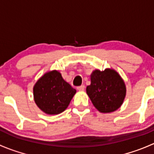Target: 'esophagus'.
<instances>
[{
    "label": "esophagus",
    "instance_id": "1",
    "mask_svg": "<svg viewBox=\"0 0 154 154\" xmlns=\"http://www.w3.org/2000/svg\"><path fill=\"white\" fill-rule=\"evenodd\" d=\"M77 89H78L79 91H84L85 86H84V85H82V86H78V87H77Z\"/></svg>",
    "mask_w": 154,
    "mask_h": 154
}]
</instances>
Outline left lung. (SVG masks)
I'll use <instances>...</instances> for the list:
<instances>
[{"label":"left lung","mask_w":154,"mask_h":154,"mask_svg":"<svg viewBox=\"0 0 154 154\" xmlns=\"http://www.w3.org/2000/svg\"><path fill=\"white\" fill-rule=\"evenodd\" d=\"M86 93L100 112H111L122 106L126 95L123 80L114 70H96L91 75V85Z\"/></svg>","instance_id":"1"}]
</instances>
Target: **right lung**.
Returning a JSON list of instances; mask_svg holds the SVG:
<instances>
[{
	"label": "right lung",
	"instance_id": "1",
	"mask_svg": "<svg viewBox=\"0 0 154 154\" xmlns=\"http://www.w3.org/2000/svg\"><path fill=\"white\" fill-rule=\"evenodd\" d=\"M76 90L65 81L57 71L46 73L33 88L36 105L48 115L63 112L71 102Z\"/></svg>",
	"mask_w": 154,
	"mask_h": 154
}]
</instances>
